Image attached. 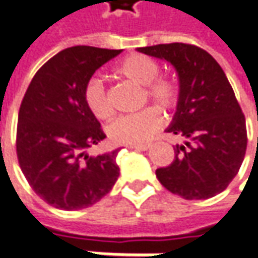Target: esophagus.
<instances>
[{"label":"esophagus","mask_w":258,"mask_h":258,"mask_svg":"<svg viewBox=\"0 0 258 258\" xmlns=\"http://www.w3.org/2000/svg\"><path fill=\"white\" fill-rule=\"evenodd\" d=\"M150 147H151V144H137V146H128V148H134L138 151H146Z\"/></svg>","instance_id":"34e87169"}]
</instances>
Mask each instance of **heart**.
<instances>
[{"mask_svg":"<svg viewBox=\"0 0 258 258\" xmlns=\"http://www.w3.org/2000/svg\"><path fill=\"white\" fill-rule=\"evenodd\" d=\"M115 74L137 85H143V102L151 101L161 110H171L178 102V87L165 78L157 77L160 66L153 58L144 54H131L115 67ZM85 107L98 120H107L111 115V105L107 90L100 78H90L83 91ZM161 114L154 107H147L141 111L121 115L110 122L107 134L115 144L137 146L146 143L161 127Z\"/></svg>","mask_w":258,"mask_h":258,"instance_id":"heart-1","label":"heart"}]
</instances>
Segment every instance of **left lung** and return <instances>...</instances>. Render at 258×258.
<instances>
[{
	"mask_svg": "<svg viewBox=\"0 0 258 258\" xmlns=\"http://www.w3.org/2000/svg\"><path fill=\"white\" fill-rule=\"evenodd\" d=\"M168 61L178 74L177 111L167 133L185 138L173 163L157 168L158 181L185 200H206L224 191L244 160V114L223 68L200 47L173 42L138 48Z\"/></svg>",
	"mask_w": 258,
	"mask_h": 258,
	"instance_id": "left-lung-1",
	"label": "left lung"
}]
</instances>
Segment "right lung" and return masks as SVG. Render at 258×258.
<instances>
[{
	"label": "right lung",
	"mask_w": 258,
	"mask_h": 258,
	"mask_svg": "<svg viewBox=\"0 0 258 258\" xmlns=\"http://www.w3.org/2000/svg\"><path fill=\"white\" fill-rule=\"evenodd\" d=\"M121 49L77 45L37 71L24 95L17 125V157L31 188L59 210L90 207L108 194L120 168L117 153L88 156L105 138L85 107V83Z\"/></svg>",
	"instance_id": "obj_1"
}]
</instances>
